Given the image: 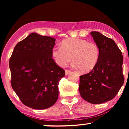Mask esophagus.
<instances>
[{"label": "esophagus", "mask_w": 129, "mask_h": 129, "mask_svg": "<svg viewBox=\"0 0 129 129\" xmlns=\"http://www.w3.org/2000/svg\"><path fill=\"white\" fill-rule=\"evenodd\" d=\"M71 72V70H66V75H68Z\"/></svg>", "instance_id": "esophagus-1"}]
</instances>
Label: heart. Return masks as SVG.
I'll list each match as a JSON object with an SVG mask.
<instances>
[{
    "label": "heart",
    "instance_id": "heart-1",
    "mask_svg": "<svg viewBox=\"0 0 129 129\" xmlns=\"http://www.w3.org/2000/svg\"><path fill=\"white\" fill-rule=\"evenodd\" d=\"M51 54L55 62L60 67L66 66L72 57L73 66L85 73L93 69L97 64L100 51L95 42L69 38L62 41L61 46L53 47Z\"/></svg>",
    "mask_w": 129,
    "mask_h": 129
}]
</instances>
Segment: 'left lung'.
I'll use <instances>...</instances> for the list:
<instances>
[{
    "label": "left lung",
    "mask_w": 129,
    "mask_h": 129,
    "mask_svg": "<svg viewBox=\"0 0 129 129\" xmlns=\"http://www.w3.org/2000/svg\"><path fill=\"white\" fill-rule=\"evenodd\" d=\"M90 34L100 48V58L91 72L80 76L79 90L84 100L99 104L114 98L124 84L123 57L113 39L97 31Z\"/></svg>",
    "instance_id": "8db88e82"
}]
</instances>
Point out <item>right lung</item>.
Wrapping results in <instances>:
<instances>
[{
	"label": "right lung",
	"instance_id": "obj_1",
	"mask_svg": "<svg viewBox=\"0 0 129 129\" xmlns=\"http://www.w3.org/2000/svg\"><path fill=\"white\" fill-rule=\"evenodd\" d=\"M55 41L33 33L14 47L9 61L11 87L27 107L45 109L58 98V84L66 72L52 58Z\"/></svg>",
	"mask_w": 129,
	"mask_h": 129
}]
</instances>
